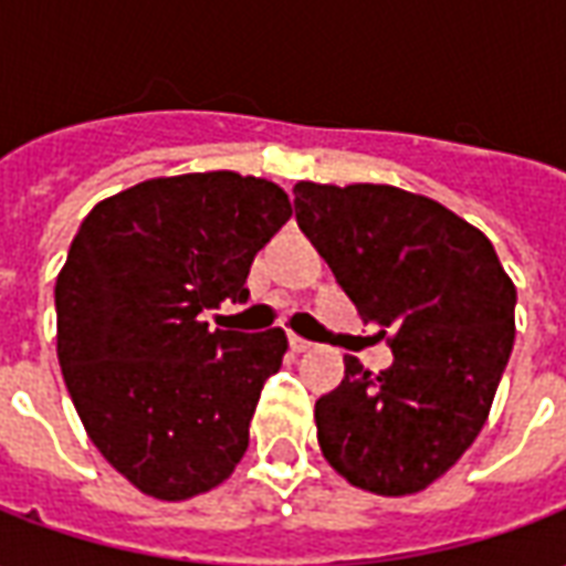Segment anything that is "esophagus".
<instances>
[{"mask_svg":"<svg viewBox=\"0 0 566 566\" xmlns=\"http://www.w3.org/2000/svg\"><path fill=\"white\" fill-rule=\"evenodd\" d=\"M291 348H294V352H300V355H303V352H308V348H315V343H308V339H303V336H291Z\"/></svg>","mask_w":566,"mask_h":566,"instance_id":"34e87169","label":"esophagus"}]
</instances>
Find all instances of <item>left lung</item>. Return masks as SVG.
Returning a JSON list of instances; mask_svg holds the SVG:
<instances>
[{
    "instance_id": "left-lung-1",
    "label": "left lung",
    "mask_w": 566,
    "mask_h": 566,
    "mask_svg": "<svg viewBox=\"0 0 566 566\" xmlns=\"http://www.w3.org/2000/svg\"><path fill=\"white\" fill-rule=\"evenodd\" d=\"M294 209L394 367L345 357L315 403L318 446L355 488L406 497L461 461L485 427L515 343V284L482 230L391 185L296 181Z\"/></svg>"
}]
</instances>
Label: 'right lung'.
Here are the masks:
<instances>
[{
	"label": "right lung",
	"mask_w": 566,
	"mask_h": 566,
	"mask_svg": "<svg viewBox=\"0 0 566 566\" xmlns=\"http://www.w3.org/2000/svg\"><path fill=\"white\" fill-rule=\"evenodd\" d=\"M294 214L266 178H148L96 202L56 275V357L91 442L154 500L230 479L282 327L209 331L206 308L245 303L254 254Z\"/></svg>",
	"instance_id": "right-lung-1"
}]
</instances>
